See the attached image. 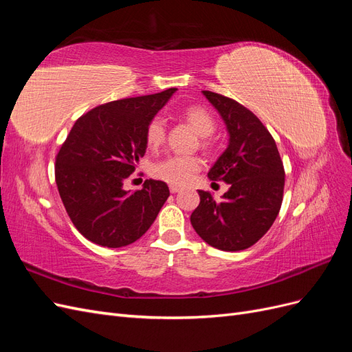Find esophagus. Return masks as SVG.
Masks as SVG:
<instances>
[{"mask_svg": "<svg viewBox=\"0 0 352 352\" xmlns=\"http://www.w3.org/2000/svg\"><path fill=\"white\" fill-rule=\"evenodd\" d=\"M180 189H182V188H180V186H176V185H170V192H172V194H177Z\"/></svg>", "mask_w": 352, "mask_h": 352, "instance_id": "34e87169", "label": "esophagus"}]
</instances>
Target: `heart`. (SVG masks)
Returning <instances> with one entry per match:
<instances>
[{"instance_id":"b5f03b06","label":"heart","mask_w":352,"mask_h":352,"mask_svg":"<svg viewBox=\"0 0 352 352\" xmlns=\"http://www.w3.org/2000/svg\"><path fill=\"white\" fill-rule=\"evenodd\" d=\"M184 119L194 127L197 133L202 138H208L216 131V120L206 109L202 107H188L184 111ZM145 141L148 146L157 148L166 141V123L160 117L148 123L145 129ZM204 146H210V142L206 140ZM202 162L198 157H185V155H170L162 162H158L153 173L155 177L164 180L170 185H186L195 177L201 170Z\"/></svg>"}]
</instances>
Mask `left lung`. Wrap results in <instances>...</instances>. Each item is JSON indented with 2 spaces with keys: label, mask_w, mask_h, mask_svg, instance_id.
<instances>
[{
  "label": "left lung",
  "mask_w": 352,
  "mask_h": 352,
  "mask_svg": "<svg viewBox=\"0 0 352 352\" xmlns=\"http://www.w3.org/2000/svg\"><path fill=\"white\" fill-rule=\"evenodd\" d=\"M229 133V145L210 168L211 180H223L228 192L216 201L198 190L199 206L190 214L192 228L211 247L247 250L261 239L279 214L285 170L278 146L260 119L238 101L202 91Z\"/></svg>",
  "instance_id": "8db88e82"
}]
</instances>
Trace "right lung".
<instances>
[{"label":"right lung","instance_id":"obj_1","mask_svg":"<svg viewBox=\"0 0 352 352\" xmlns=\"http://www.w3.org/2000/svg\"><path fill=\"white\" fill-rule=\"evenodd\" d=\"M175 92L170 88L98 105L79 117L61 145L56 157L58 194L74 228L91 242L107 248L133 243L168 198L162 180H145L135 192L123 184L145 154L148 123Z\"/></svg>","mask_w":352,"mask_h":352}]
</instances>
